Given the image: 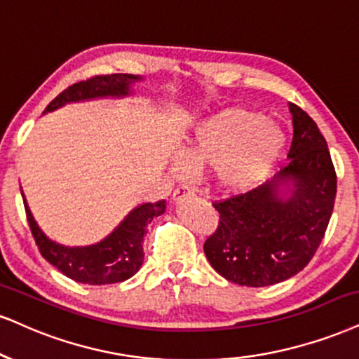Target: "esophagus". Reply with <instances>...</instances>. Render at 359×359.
I'll list each match as a JSON object with an SVG mask.
<instances>
[{
    "label": "esophagus",
    "instance_id": "1",
    "mask_svg": "<svg viewBox=\"0 0 359 359\" xmlns=\"http://www.w3.org/2000/svg\"><path fill=\"white\" fill-rule=\"evenodd\" d=\"M188 196H193V189L188 188L187 184H181L175 189V193H172V201L175 203H180L181 200H184V198Z\"/></svg>",
    "mask_w": 359,
    "mask_h": 359
}]
</instances>
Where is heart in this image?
<instances>
[{
    "mask_svg": "<svg viewBox=\"0 0 359 359\" xmlns=\"http://www.w3.org/2000/svg\"><path fill=\"white\" fill-rule=\"evenodd\" d=\"M286 138L266 114L248 108L221 109L203 121L178 153L187 172L215 170L224 193L251 191L268 178L285 151Z\"/></svg>",
    "mask_w": 359,
    "mask_h": 359,
    "instance_id": "heart-1",
    "label": "heart"
}]
</instances>
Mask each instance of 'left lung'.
<instances>
[{
	"label": "left lung",
	"instance_id": "obj_1",
	"mask_svg": "<svg viewBox=\"0 0 359 359\" xmlns=\"http://www.w3.org/2000/svg\"><path fill=\"white\" fill-rule=\"evenodd\" d=\"M293 114L290 163L251 191L215 201L218 229L205 241L216 273L241 286L286 281L315 256L336 198V172L326 140L299 106Z\"/></svg>",
	"mask_w": 359,
	"mask_h": 359
}]
</instances>
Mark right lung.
I'll list each match as a JSON object with an SVG mask.
<instances>
[{
    "label": "right lung",
    "instance_id": "obj_1",
    "mask_svg": "<svg viewBox=\"0 0 359 359\" xmlns=\"http://www.w3.org/2000/svg\"><path fill=\"white\" fill-rule=\"evenodd\" d=\"M136 81H141V78L123 73L93 76L85 81L74 83L68 90L60 93L46 106L44 113L55 111L66 103H74V101L106 98V96H116V98L128 96L131 95V85ZM23 203L29 229L43 258L56 269H60L65 276L78 283H85V285L121 283L138 273L144 259L143 238L146 226L151 223L153 218L163 215L166 210L165 200L144 203L135 208L104 240L90 246L69 248L51 241L39 229L25 200V194Z\"/></svg>",
    "mask_w": 359,
    "mask_h": 359
}]
</instances>
